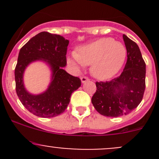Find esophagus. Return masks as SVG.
I'll use <instances>...</instances> for the list:
<instances>
[{
    "label": "esophagus",
    "mask_w": 159,
    "mask_h": 159,
    "mask_svg": "<svg viewBox=\"0 0 159 159\" xmlns=\"http://www.w3.org/2000/svg\"><path fill=\"white\" fill-rule=\"evenodd\" d=\"M81 81L82 83H85L86 81H89V78H87V77H85V76H82V77H81Z\"/></svg>",
    "instance_id": "esophagus-1"
}]
</instances>
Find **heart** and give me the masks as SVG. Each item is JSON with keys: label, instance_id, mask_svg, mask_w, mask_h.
I'll return each instance as SVG.
<instances>
[{"label": "heart", "instance_id": "obj_1", "mask_svg": "<svg viewBox=\"0 0 159 159\" xmlns=\"http://www.w3.org/2000/svg\"><path fill=\"white\" fill-rule=\"evenodd\" d=\"M127 51L124 44L112 38H103L80 46L72 51L68 63L80 70L91 65V72L98 80H107L116 75L122 67Z\"/></svg>", "mask_w": 159, "mask_h": 159}]
</instances>
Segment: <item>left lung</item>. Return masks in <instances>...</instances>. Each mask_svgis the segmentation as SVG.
Masks as SVG:
<instances>
[{
  "mask_svg": "<svg viewBox=\"0 0 159 159\" xmlns=\"http://www.w3.org/2000/svg\"><path fill=\"white\" fill-rule=\"evenodd\" d=\"M127 62L121 75L109 81L96 82L91 102L98 113L107 117L128 115L141 103L145 89V63L135 42L123 34Z\"/></svg>",
  "mask_w": 159,
  "mask_h": 159,
  "instance_id": "8db88e82",
  "label": "left lung"
}]
</instances>
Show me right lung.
Here are the masks:
<instances>
[{
    "instance_id": "1",
    "label": "right lung",
    "mask_w": 159,
    "mask_h": 159,
    "mask_svg": "<svg viewBox=\"0 0 159 159\" xmlns=\"http://www.w3.org/2000/svg\"><path fill=\"white\" fill-rule=\"evenodd\" d=\"M69 41L58 34L43 31L30 39L20 50L14 70L16 92L22 105L30 113L41 118H53L63 113L72 92L81 86V80L63 69ZM42 60L51 68L52 81L45 92L32 95L23 85V75L31 62Z\"/></svg>"
}]
</instances>
